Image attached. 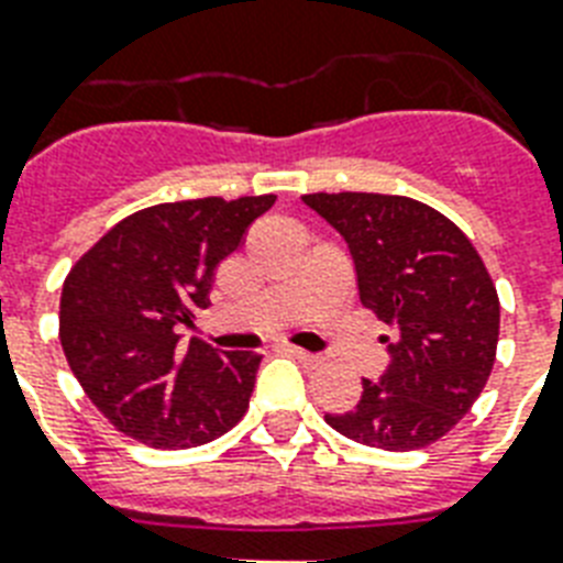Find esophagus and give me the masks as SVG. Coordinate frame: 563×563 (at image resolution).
I'll list each match as a JSON object with an SVG mask.
<instances>
[{
	"label": "esophagus",
	"mask_w": 563,
	"mask_h": 563,
	"mask_svg": "<svg viewBox=\"0 0 563 563\" xmlns=\"http://www.w3.org/2000/svg\"><path fill=\"white\" fill-rule=\"evenodd\" d=\"M283 351L289 353L291 360H298L300 365H303V368H318V365H321V356H318V353H307V351H300V347H291V344H286V347H283Z\"/></svg>",
	"instance_id": "34e87169"
}]
</instances>
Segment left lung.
Segmentation results:
<instances>
[{
  "label": "left lung",
  "mask_w": 563,
  "mask_h": 563,
  "mask_svg": "<svg viewBox=\"0 0 563 563\" xmlns=\"http://www.w3.org/2000/svg\"><path fill=\"white\" fill-rule=\"evenodd\" d=\"M303 203L342 233L362 307L394 330L379 383L362 379V400L324 420L391 453L435 444L497 360L499 298L482 256L446 216L406 195L316 192Z\"/></svg>",
  "instance_id": "8db88e82"
}]
</instances>
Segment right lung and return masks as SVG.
Here are the masks:
<instances>
[{
  "instance_id": "1",
  "label": "right lung",
  "mask_w": 563,
  "mask_h": 563,
  "mask_svg": "<svg viewBox=\"0 0 563 563\" xmlns=\"http://www.w3.org/2000/svg\"><path fill=\"white\" fill-rule=\"evenodd\" d=\"M274 195L154 203L110 228L66 274L60 344L92 406L125 435L187 450L247 411L260 353H219L175 327L210 307L216 268Z\"/></svg>"
}]
</instances>
